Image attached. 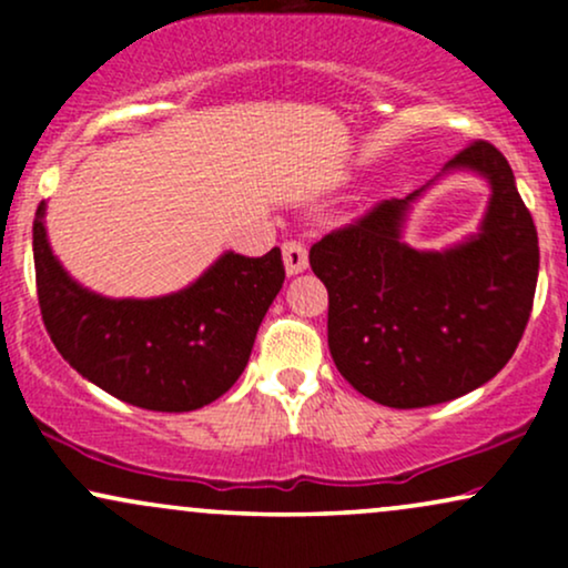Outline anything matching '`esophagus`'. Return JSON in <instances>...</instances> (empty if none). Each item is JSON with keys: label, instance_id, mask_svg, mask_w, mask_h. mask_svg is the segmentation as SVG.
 Masks as SVG:
<instances>
[{"label": "esophagus", "instance_id": "esophagus-1", "mask_svg": "<svg viewBox=\"0 0 568 568\" xmlns=\"http://www.w3.org/2000/svg\"><path fill=\"white\" fill-rule=\"evenodd\" d=\"M283 264L288 275H298V272H304L306 264H310L304 243H298V240H288V243H283Z\"/></svg>", "mask_w": 568, "mask_h": 568}]
</instances>
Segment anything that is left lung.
<instances>
[{"label":"left lung","mask_w":568,"mask_h":568,"mask_svg":"<svg viewBox=\"0 0 568 568\" xmlns=\"http://www.w3.org/2000/svg\"><path fill=\"white\" fill-rule=\"evenodd\" d=\"M454 171L491 186L478 232L462 243L416 251L403 240L427 184L379 202L310 251L328 288L331 357L382 406L425 408L473 393L507 366L529 323L539 243L513 168L497 146L475 141L443 168Z\"/></svg>","instance_id":"left-lung-1"}]
</instances>
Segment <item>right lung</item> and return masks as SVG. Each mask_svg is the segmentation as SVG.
<instances>
[{"instance_id": "1", "label": "right lung", "mask_w": 568, "mask_h": 568, "mask_svg": "<svg viewBox=\"0 0 568 568\" xmlns=\"http://www.w3.org/2000/svg\"><path fill=\"white\" fill-rule=\"evenodd\" d=\"M37 296L44 328L77 374L146 410H194L240 379L256 331L283 288L280 247L262 258L226 251L186 288L106 298L63 270L34 219Z\"/></svg>"}]
</instances>
